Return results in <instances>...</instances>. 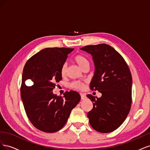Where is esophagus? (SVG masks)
Here are the masks:
<instances>
[{
    "label": "esophagus",
    "mask_w": 150,
    "mask_h": 150,
    "mask_svg": "<svg viewBox=\"0 0 150 150\" xmlns=\"http://www.w3.org/2000/svg\"><path fill=\"white\" fill-rule=\"evenodd\" d=\"M80 95H81V99H82V100H84V99L86 98V94L81 93H80Z\"/></svg>",
    "instance_id": "1"
}]
</instances>
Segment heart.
<instances>
[{
	"mask_svg": "<svg viewBox=\"0 0 150 150\" xmlns=\"http://www.w3.org/2000/svg\"><path fill=\"white\" fill-rule=\"evenodd\" d=\"M74 60L82 69L86 66H89V61L88 59L86 58L83 54H78L74 57ZM66 69H67V64L65 62L62 64L61 69V74L62 76H65L66 73ZM71 87L72 88H74L76 89H83L84 88V82L81 81H75L71 83Z\"/></svg>",
	"mask_w": 150,
	"mask_h": 150,
	"instance_id": "b5f03b06",
	"label": "heart"
}]
</instances>
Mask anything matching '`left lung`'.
<instances>
[{"label": "left lung", "mask_w": 150, "mask_h": 150, "mask_svg": "<svg viewBox=\"0 0 150 150\" xmlns=\"http://www.w3.org/2000/svg\"><path fill=\"white\" fill-rule=\"evenodd\" d=\"M80 49L91 54L95 66L90 89L101 98L88 94L93 108L88 113L89 123L99 133H108L122 125L130 111L132 77L124 58L106 44L89 45Z\"/></svg>", "instance_id": "1"}]
</instances>
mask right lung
<instances>
[{
	"mask_svg": "<svg viewBox=\"0 0 150 150\" xmlns=\"http://www.w3.org/2000/svg\"><path fill=\"white\" fill-rule=\"evenodd\" d=\"M74 49H44L26 62L22 73L21 95L26 115L33 125L40 131L54 133L65 125L70 113L81 99L74 91H66L64 96L52 93L62 80L61 69L68 54ZM33 81L30 86L25 81Z\"/></svg>",
	"mask_w": 150,
	"mask_h": 150,
	"instance_id": "obj_1",
	"label": "right lung"
}]
</instances>
